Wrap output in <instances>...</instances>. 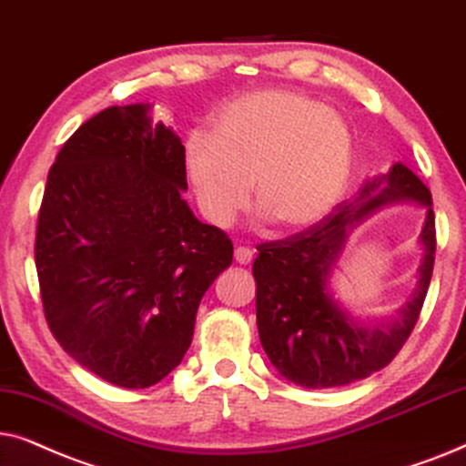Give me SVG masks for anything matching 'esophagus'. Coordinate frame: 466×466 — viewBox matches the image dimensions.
Instances as JSON below:
<instances>
[{
    "label": "esophagus",
    "instance_id": "1",
    "mask_svg": "<svg viewBox=\"0 0 466 466\" xmlns=\"http://www.w3.org/2000/svg\"><path fill=\"white\" fill-rule=\"evenodd\" d=\"M234 259H237V264H249L253 259V253L247 247H237L234 249Z\"/></svg>",
    "mask_w": 466,
    "mask_h": 466
}]
</instances>
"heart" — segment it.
Masks as SVG:
<instances>
[{
    "label": "heart",
    "mask_w": 466,
    "mask_h": 466,
    "mask_svg": "<svg viewBox=\"0 0 466 466\" xmlns=\"http://www.w3.org/2000/svg\"><path fill=\"white\" fill-rule=\"evenodd\" d=\"M185 175L204 219L228 228L249 200L264 221L289 229L328 217L345 196L353 138L343 116L285 89L245 93L226 104L210 138L185 142Z\"/></svg>",
    "instance_id": "1"
}]
</instances>
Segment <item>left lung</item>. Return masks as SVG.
<instances>
[{"label": "left lung", "instance_id": "left-lung-1", "mask_svg": "<svg viewBox=\"0 0 466 466\" xmlns=\"http://www.w3.org/2000/svg\"><path fill=\"white\" fill-rule=\"evenodd\" d=\"M394 203L425 208L416 288L394 316L369 319L347 308L331 279L350 232L367 216ZM435 266L431 191L396 161L388 175L367 178L358 196L296 237L266 243L253 262L258 332L270 364L289 383L339 388L388 367L411 334Z\"/></svg>", "mask_w": 466, "mask_h": 466}]
</instances>
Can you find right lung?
Returning a JSON list of instances; mask_svg holds the SVG:
<instances>
[{"instance_id":"1","label":"right lung","mask_w":466,"mask_h":466,"mask_svg":"<svg viewBox=\"0 0 466 466\" xmlns=\"http://www.w3.org/2000/svg\"><path fill=\"white\" fill-rule=\"evenodd\" d=\"M153 104L110 106L61 147L35 232L55 339L108 383L148 388L189 350L202 296L232 240L194 215L181 136Z\"/></svg>"}]
</instances>
